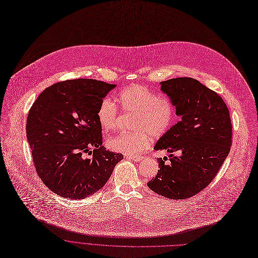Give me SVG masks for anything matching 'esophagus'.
Segmentation results:
<instances>
[{
  "label": "esophagus",
  "mask_w": 258,
  "mask_h": 258,
  "mask_svg": "<svg viewBox=\"0 0 258 258\" xmlns=\"http://www.w3.org/2000/svg\"><path fill=\"white\" fill-rule=\"evenodd\" d=\"M127 158L135 160V161H141L143 159V157H141V156H127Z\"/></svg>",
  "instance_id": "esophagus-1"
}]
</instances>
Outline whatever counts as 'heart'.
Listing matches in <instances>:
<instances>
[{
    "instance_id": "1",
    "label": "heart",
    "mask_w": 258,
    "mask_h": 258,
    "mask_svg": "<svg viewBox=\"0 0 258 258\" xmlns=\"http://www.w3.org/2000/svg\"><path fill=\"white\" fill-rule=\"evenodd\" d=\"M123 112L136 114L133 122L135 133L120 134L110 138L108 148L125 155H137L150 145V135L158 138L168 133L176 119L174 103L146 86L134 84L117 97ZM101 127L105 132L114 131L118 125V108L115 102L105 98L97 112Z\"/></svg>"
}]
</instances>
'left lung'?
<instances>
[{
    "instance_id": "1",
    "label": "left lung",
    "mask_w": 258,
    "mask_h": 258,
    "mask_svg": "<svg viewBox=\"0 0 258 258\" xmlns=\"http://www.w3.org/2000/svg\"><path fill=\"white\" fill-rule=\"evenodd\" d=\"M160 84V90L174 103L180 120L154 146L155 150L171 153L170 162L158 158L157 175L147 185L171 200L189 199L215 178L229 153V111L217 92L194 78H174Z\"/></svg>"
}]
</instances>
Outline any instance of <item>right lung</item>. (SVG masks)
Instances as JSON below:
<instances>
[{"mask_svg": "<svg viewBox=\"0 0 258 258\" xmlns=\"http://www.w3.org/2000/svg\"><path fill=\"white\" fill-rule=\"evenodd\" d=\"M116 85L95 79L57 82L31 107L27 137L43 183L55 195L82 200L109 180L123 155L103 146L98 108ZM85 154L92 155L85 159Z\"/></svg>", "mask_w": 258, "mask_h": 258, "instance_id": "obj_1", "label": "right lung"}]
</instances>
